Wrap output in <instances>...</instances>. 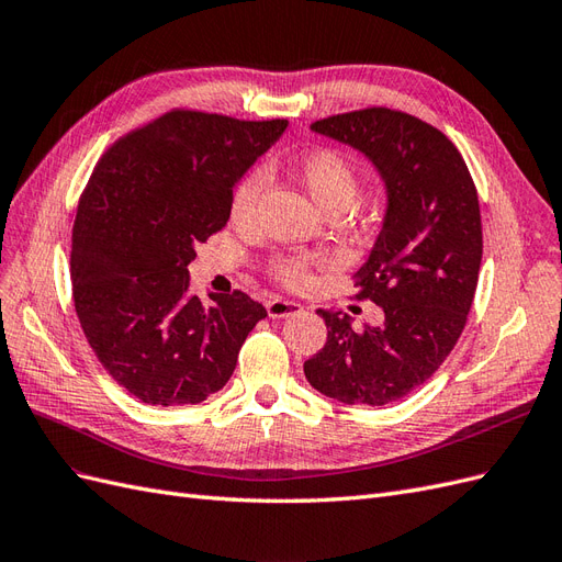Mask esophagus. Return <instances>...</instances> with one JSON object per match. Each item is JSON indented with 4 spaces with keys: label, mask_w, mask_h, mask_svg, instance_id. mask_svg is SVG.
Listing matches in <instances>:
<instances>
[{
    "label": "esophagus",
    "mask_w": 562,
    "mask_h": 562,
    "mask_svg": "<svg viewBox=\"0 0 562 562\" xmlns=\"http://www.w3.org/2000/svg\"><path fill=\"white\" fill-rule=\"evenodd\" d=\"M266 311L272 319H280V317H292L296 313H301V303L296 301H284V299H270L266 303Z\"/></svg>",
    "instance_id": "esophagus-1"
}]
</instances>
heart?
I'll return each mask as SVG.
<instances>
[{
  "label": "heart",
  "mask_w": 562,
  "mask_h": 562,
  "mask_svg": "<svg viewBox=\"0 0 562 562\" xmlns=\"http://www.w3.org/2000/svg\"><path fill=\"white\" fill-rule=\"evenodd\" d=\"M292 171L325 212H344L358 195L360 176L356 165L334 148H313L299 155L292 162ZM261 192L263 173H245L231 195V218L235 223L251 221ZM270 276L284 286H290V290L303 292L313 284V259L296 254L280 256L270 263Z\"/></svg>",
  "instance_id": "b5f03b06"
}]
</instances>
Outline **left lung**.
<instances>
[{
	"label": "left lung",
	"instance_id": "1",
	"mask_svg": "<svg viewBox=\"0 0 562 562\" xmlns=\"http://www.w3.org/2000/svg\"><path fill=\"white\" fill-rule=\"evenodd\" d=\"M311 130L364 153L389 192L374 249L352 276L358 301L383 308L381 327L325 317L327 344L303 362L315 391L346 405H391L436 374L473 306L483 223L471 171L436 126L391 108L341 112Z\"/></svg>",
	"mask_w": 562,
	"mask_h": 562
}]
</instances>
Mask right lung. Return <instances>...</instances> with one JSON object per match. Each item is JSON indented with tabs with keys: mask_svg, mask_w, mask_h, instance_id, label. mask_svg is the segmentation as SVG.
I'll list each match as a JSON object with an SVG mask.
<instances>
[{
	"mask_svg": "<svg viewBox=\"0 0 562 562\" xmlns=\"http://www.w3.org/2000/svg\"><path fill=\"white\" fill-rule=\"evenodd\" d=\"M286 130L176 108L112 143L79 198L70 278L103 370L148 405H198L226 386L268 313L245 292L190 294L195 247L231 218L233 186Z\"/></svg>",
	"mask_w": 562,
	"mask_h": 562,
	"instance_id": "right-lung-1",
	"label": "right lung"
}]
</instances>
